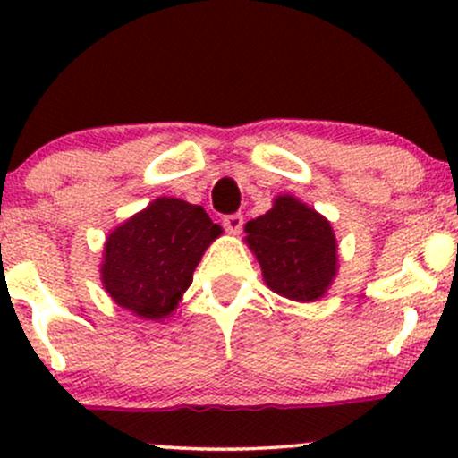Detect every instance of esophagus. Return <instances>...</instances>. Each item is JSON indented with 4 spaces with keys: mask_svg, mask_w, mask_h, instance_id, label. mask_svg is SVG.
<instances>
[{
    "mask_svg": "<svg viewBox=\"0 0 458 458\" xmlns=\"http://www.w3.org/2000/svg\"><path fill=\"white\" fill-rule=\"evenodd\" d=\"M224 225H225V230H228V233L239 234L241 228H243V215H241V213L225 215V217H224Z\"/></svg>",
    "mask_w": 458,
    "mask_h": 458,
    "instance_id": "obj_1",
    "label": "esophagus"
}]
</instances>
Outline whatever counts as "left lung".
<instances>
[{
  "mask_svg": "<svg viewBox=\"0 0 458 458\" xmlns=\"http://www.w3.org/2000/svg\"><path fill=\"white\" fill-rule=\"evenodd\" d=\"M245 243L273 293L299 303L317 301L338 276V241L329 219L280 193L273 207L245 224Z\"/></svg>",
  "mask_w": 458,
  "mask_h": 458,
  "instance_id": "left-lung-1",
  "label": "left lung"
}]
</instances>
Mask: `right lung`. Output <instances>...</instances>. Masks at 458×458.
I'll use <instances>...</instances> for the list:
<instances>
[{
    "mask_svg": "<svg viewBox=\"0 0 458 458\" xmlns=\"http://www.w3.org/2000/svg\"><path fill=\"white\" fill-rule=\"evenodd\" d=\"M222 233L198 204L167 196L152 199L107 234L101 259L105 293L133 317L159 323L178 308L198 262Z\"/></svg>",
    "mask_w": 458,
    "mask_h": 458,
    "instance_id": "obj_1",
    "label": "right lung"
}]
</instances>
